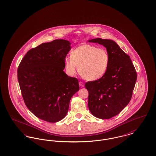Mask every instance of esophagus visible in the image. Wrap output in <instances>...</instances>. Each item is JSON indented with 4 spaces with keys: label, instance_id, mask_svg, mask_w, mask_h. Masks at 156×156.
<instances>
[{
    "label": "esophagus",
    "instance_id": "1",
    "mask_svg": "<svg viewBox=\"0 0 156 156\" xmlns=\"http://www.w3.org/2000/svg\"><path fill=\"white\" fill-rule=\"evenodd\" d=\"M79 85H80V86L81 87L84 86V83L82 82V81H80V82H79Z\"/></svg>",
    "mask_w": 156,
    "mask_h": 156
}]
</instances>
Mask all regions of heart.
I'll list each match as a JSON object with an SVG mask.
<instances>
[{
  "label": "heart",
  "instance_id": "obj_1",
  "mask_svg": "<svg viewBox=\"0 0 156 156\" xmlns=\"http://www.w3.org/2000/svg\"><path fill=\"white\" fill-rule=\"evenodd\" d=\"M109 62V55L106 49L83 44L73 50L71 56L66 57L64 64L69 75H74L79 66V73L83 78L96 81L106 74Z\"/></svg>",
  "mask_w": 156,
  "mask_h": 156
}]
</instances>
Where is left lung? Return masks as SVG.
I'll return each mask as SVG.
<instances>
[{
    "label": "left lung",
    "instance_id": "obj_1",
    "mask_svg": "<svg viewBox=\"0 0 156 156\" xmlns=\"http://www.w3.org/2000/svg\"><path fill=\"white\" fill-rule=\"evenodd\" d=\"M106 48L110 57L108 69L99 80L88 81V106L91 113L101 119H109L117 114L131 100L137 73L129 55L113 41L93 39Z\"/></svg>",
    "mask_w": 156,
    "mask_h": 156
}]
</instances>
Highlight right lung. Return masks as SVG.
Returning a JSON list of instances; mask_svg holds the SVG:
<instances>
[{"instance_id": "obj_1", "label": "right lung", "mask_w": 156, "mask_h": 156, "mask_svg": "<svg viewBox=\"0 0 156 156\" xmlns=\"http://www.w3.org/2000/svg\"><path fill=\"white\" fill-rule=\"evenodd\" d=\"M70 44L64 39L43 43L28 51L18 66V80L25 105L44 121L62 120L71 98L80 89L77 78L63 72Z\"/></svg>"}]
</instances>
